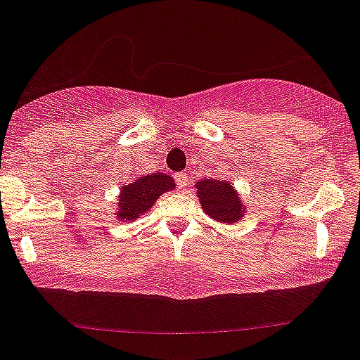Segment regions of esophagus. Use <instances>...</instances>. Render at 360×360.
<instances>
[{"mask_svg":"<svg viewBox=\"0 0 360 360\" xmlns=\"http://www.w3.org/2000/svg\"><path fill=\"white\" fill-rule=\"evenodd\" d=\"M176 183H177V188L179 190H184V188L188 186V176L184 172H179L176 174Z\"/></svg>","mask_w":360,"mask_h":360,"instance_id":"obj_1","label":"esophagus"}]
</instances>
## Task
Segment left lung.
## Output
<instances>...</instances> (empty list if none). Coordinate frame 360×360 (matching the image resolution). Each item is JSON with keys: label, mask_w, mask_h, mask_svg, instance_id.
<instances>
[{"label": "left lung", "mask_w": 360, "mask_h": 360, "mask_svg": "<svg viewBox=\"0 0 360 360\" xmlns=\"http://www.w3.org/2000/svg\"><path fill=\"white\" fill-rule=\"evenodd\" d=\"M196 196L202 209L209 217L224 224H234L245 217L247 207L243 205L240 193L233 188L229 181L202 179L196 183Z\"/></svg>", "instance_id": "left-lung-1"}]
</instances>
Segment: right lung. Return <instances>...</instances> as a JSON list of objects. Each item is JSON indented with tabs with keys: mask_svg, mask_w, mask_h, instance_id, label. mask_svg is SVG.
Wrapping results in <instances>:
<instances>
[{
	"mask_svg": "<svg viewBox=\"0 0 360 360\" xmlns=\"http://www.w3.org/2000/svg\"><path fill=\"white\" fill-rule=\"evenodd\" d=\"M174 186L176 181L164 172L136 177L129 184L120 188L115 217L119 221H136L139 215H145L165 191L174 190Z\"/></svg>",
	"mask_w": 360,
	"mask_h": 360,
	"instance_id": "obj_1",
	"label": "right lung"
}]
</instances>
